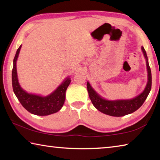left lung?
<instances>
[{"label":"left lung","instance_id":"obj_1","mask_svg":"<svg viewBox=\"0 0 160 160\" xmlns=\"http://www.w3.org/2000/svg\"><path fill=\"white\" fill-rule=\"evenodd\" d=\"M142 51L146 58V64L148 72V81L144 91L133 99L128 100H116V101H109L102 98L99 94H97L94 91L90 83H87V88L89 93V97L91 102L96 109L99 112L105 113V114L112 116H123L129 113L134 112L142 106L143 103L147 99L149 93H150L152 87V74L150 66H149L148 56L146 51L143 47H142Z\"/></svg>","mask_w":160,"mask_h":160}]
</instances>
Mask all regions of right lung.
I'll use <instances>...</instances> for the list:
<instances>
[{"label":"right lung","mask_w":160,"mask_h":160,"mask_svg":"<svg viewBox=\"0 0 160 160\" xmlns=\"http://www.w3.org/2000/svg\"><path fill=\"white\" fill-rule=\"evenodd\" d=\"M21 46L18 48L13 60L12 71V85L14 93L22 107L29 112L37 116H47L56 113L60 110L66 99V91L70 83V78H67L56 90L47 97L29 94L21 88L19 85L16 69V61L20 53Z\"/></svg>","instance_id":"obj_1"}]
</instances>
